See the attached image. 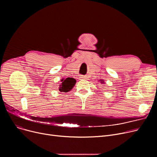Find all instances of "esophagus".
<instances>
[{"mask_svg": "<svg viewBox=\"0 0 157 157\" xmlns=\"http://www.w3.org/2000/svg\"><path fill=\"white\" fill-rule=\"evenodd\" d=\"M80 78L81 79H85L86 78L85 77V76H81V77H80Z\"/></svg>", "mask_w": 157, "mask_h": 157, "instance_id": "1", "label": "esophagus"}]
</instances>
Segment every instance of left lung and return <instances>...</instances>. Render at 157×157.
Here are the masks:
<instances>
[{
    "label": "left lung",
    "mask_w": 157,
    "mask_h": 157,
    "mask_svg": "<svg viewBox=\"0 0 157 157\" xmlns=\"http://www.w3.org/2000/svg\"><path fill=\"white\" fill-rule=\"evenodd\" d=\"M98 81H100L101 83H102V84H104L105 83H104V80H103V79H100Z\"/></svg>",
    "instance_id": "8db88e82"
}]
</instances>
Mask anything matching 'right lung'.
<instances>
[{"instance_id":"add662e5","label":"right lung","mask_w":157,"mask_h":157,"mask_svg":"<svg viewBox=\"0 0 157 157\" xmlns=\"http://www.w3.org/2000/svg\"><path fill=\"white\" fill-rule=\"evenodd\" d=\"M76 80L73 78H62L59 85V91L61 92H68L75 86Z\"/></svg>"}]
</instances>
